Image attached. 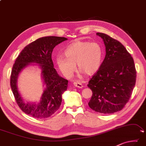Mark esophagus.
<instances>
[{
	"mask_svg": "<svg viewBox=\"0 0 146 146\" xmlns=\"http://www.w3.org/2000/svg\"><path fill=\"white\" fill-rule=\"evenodd\" d=\"M73 84H74V86H75V87L79 88H82L83 87L82 83L80 82V80H75V81H74Z\"/></svg>",
	"mask_w": 146,
	"mask_h": 146,
	"instance_id": "34e87169",
	"label": "esophagus"
}]
</instances>
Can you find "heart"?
<instances>
[{"instance_id": "obj_1", "label": "heart", "mask_w": 146, "mask_h": 146, "mask_svg": "<svg viewBox=\"0 0 146 146\" xmlns=\"http://www.w3.org/2000/svg\"><path fill=\"white\" fill-rule=\"evenodd\" d=\"M65 56H58L56 63L67 77H71L77 68L86 75H91L98 70L101 64L103 50L97 42L77 41L66 48Z\"/></svg>"}]
</instances>
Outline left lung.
Wrapping results in <instances>:
<instances>
[{
    "label": "left lung",
    "instance_id": "8db88e82",
    "mask_svg": "<svg viewBox=\"0 0 146 146\" xmlns=\"http://www.w3.org/2000/svg\"><path fill=\"white\" fill-rule=\"evenodd\" d=\"M96 34L103 39L106 55L88 84L93 93L88 105L97 112L113 114L123 109L130 99L136 71L133 57L119 41L107 34Z\"/></svg>",
    "mask_w": 146,
    "mask_h": 146
}]
</instances>
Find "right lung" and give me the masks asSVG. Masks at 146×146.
Wrapping results in <instances>:
<instances>
[{
    "label": "right lung",
    "mask_w": 146,
    "mask_h": 146,
    "mask_svg": "<svg viewBox=\"0 0 146 146\" xmlns=\"http://www.w3.org/2000/svg\"><path fill=\"white\" fill-rule=\"evenodd\" d=\"M68 40L64 37L47 36L27 45L20 52L13 64L10 76V86L18 106L27 114L35 118H47L59 109L62 94L67 90L68 80L60 77L52 60V52L57 45ZM31 63H36L42 69L46 88L38 104H25L18 92V75Z\"/></svg>",
    "instance_id": "1"
}]
</instances>
